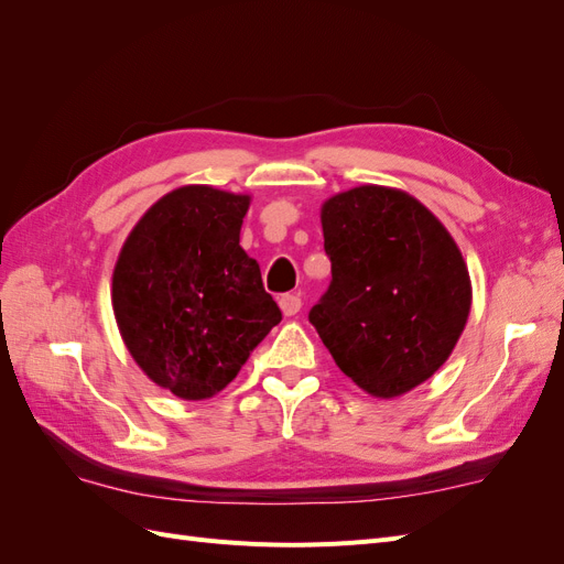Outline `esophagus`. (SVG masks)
<instances>
[{"instance_id": "1", "label": "esophagus", "mask_w": 564, "mask_h": 564, "mask_svg": "<svg viewBox=\"0 0 564 564\" xmlns=\"http://www.w3.org/2000/svg\"><path fill=\"white\" fill-rule=\"evenodd\" d=\"M301 296L299 294H284L282 299H280V308H282V313L286 315V317H292V315H296L299 311H301Z\"/></svg>"}]
</instances>
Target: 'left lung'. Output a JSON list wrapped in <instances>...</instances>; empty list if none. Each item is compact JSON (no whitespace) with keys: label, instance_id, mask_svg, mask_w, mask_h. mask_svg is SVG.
<instances>
[{"label":"left lung","instance_id":"obj_1","mask_svg":"<svg viewBox=\"0 0 564 564\" xmlns=\"http://www.w3.org/2000/svg\"><path fill=\"white\" fill-rule=\"evenodd\" d=\"M332 282L308 319L338 369L373 398L404 395L447 362L473 289L447 228L395 187L322 204Z\"/></svg>","mask_w":564,"mask_h":564}]
</instances>
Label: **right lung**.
Listing matches in <instances>:
<instances>
[{"mask_svg":"<svg viewBox=\"0 0 564 564\" xmlns=\"http://www.w3.org/2000/svg\"><path fill=\"white\" fill-rule=\"evenodd\" d=\"M249 199L176 187L133 226L115 263L119 334L148 379L181 400L224 390L282 319L240 247Z\"/></svg>","mask_w":564,"mask_h":564,"instance_id":"1","label":"right lung"}]
</instances>
